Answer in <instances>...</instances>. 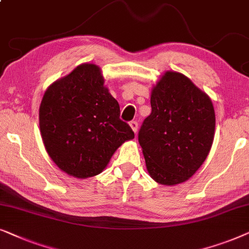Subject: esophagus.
<instances>
[{"label": "esophagus", "instance_id": "obj_1", "mask_svg": "<svg viewBox=\"0 0 249 249\" xmlns=\"http://www.w3.org/2000/svg\"><path fill=\"white\" fill-rule=\"evenodd\" d=\"M129 124H130L132 131H134L135 134H137V130H138V122H137V121H131Z\"/></svg>", "mask_w": 249, "mask_h": 249}]
</instances>
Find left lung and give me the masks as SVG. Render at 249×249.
Masks as SVG:
<instances>
[{
	"instance_id": "obj_1",
	"label": "left lung",
	"mask_w": 249,
	"mask_h": 249,
	"mask_svg": "<svg viewBox=\"0 0 249 249\" xmlns=\"http://www.w3.org/2000/svg\"><path fill=\"white\" fill-rule=\"evenodd\" d=\"M151 107L152 113L138 134L146 169L160 185L185 182L212 147L215 131L212 101L185 74L165 71L152 88Z\"/></svg>"
}]
</instances>
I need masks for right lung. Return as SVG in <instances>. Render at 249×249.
I'll return each mask as SVG.
<instances>
[{
  "label": "right lung",
  "mask_w": 249,
  "mask_h": 249,
  "mask_svg": "<svg viewBox=\"0 0 249 249\" xmlns=\"http://www.w3.org/2000/svg\"><path fill=\"white\" fill-rule=\"evenodd\" d=\"M101 68L83 63L51 84L39 107V129L57 168L78 179L100 175L124 142L135 138Z\"/></svg>",
  "instance_id": "right-lung-1"
}]
</instances>
